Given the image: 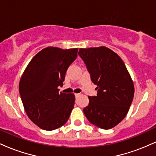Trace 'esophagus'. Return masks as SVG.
Returning a JSON list of instances; mask_svg holds the SVG:
<instances>
[{"label":"esophagus","mask_w":156,"mask_h":156,"mask_svg":"<svg viewBox=\"0 0 156 156\" xmlns=\"http://www.w3.org/2000/svg\"><path fill=\"white\" fill-rule=\"evenodd\" d=\"M79 95H80V94H75V97H76V98H78Z\"/></svg>","instance_id":"1"}]
</instances>
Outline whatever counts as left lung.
Masks as SVG:
<instances>
[{"label":"left lung","mask_w":156,"mask_h":156,"mask_svg":"<svg viewBox=\"0 0 156 156\" xmlns=\"http://www.w3.org/2000/svg\"><path fill=\"white\" fill-rule=\"evenodd\" d=\"M78 55L86 64L96 96H89L86 117L93 125L108 130L119 124L128 114L134 95V86L124 62L108 48H80Z\"/></svg>","instance_id":"left-lung-1"}]
</instances>
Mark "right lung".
<instances>
[{
    "label": "right lung",
    "instance_id": "obj_1",
    "mask_svg": "<svg viewBox=\"0 0 156 156\" xmlns=\"http://www.w3.org/2000/svg\"><path fill=\"white\" fill-rule=\"evenodd\" d=\"M78 48H44L32 58L21 77L19 91L27 115L42 129L53 130L67 122L75 95L59 92Z\"/></svg>",
    "mask_w": 156,
    "mask_h": 156
}]
</instances>
